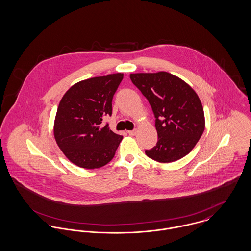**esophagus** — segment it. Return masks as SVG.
Returning a JSON list of instances; mask_svg holds the SVG:
<instances>
[{"label": "esophagus", "mask_w": 251, "mask_h": 251, "mask_svg": "<svg viewBox=\"0 0 251 251\" xmlns=\"http://www.w3.org/2000/svg\"><path fill=\"white\" fill-rule=\"evenodd\" d=\"M128 133H129L130 135H132V136H133V135H135V134L137 133V130L135 129V130H132V131H128Z\"/></svg>", "instance_id": "obj_1"}]
</instances>
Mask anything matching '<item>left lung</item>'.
<instances>
[{"instance_id":"left-lung-1","label":"left lung","mask_w":251,"mask_h":251,"mask_svg":"<svg viewBox=\"0 0 251 251\" xmlns=\"http://www.w3.org/2000/svg\"><path fill=\"white\" fill-rule=\"evenodd\" d=\"M149 100L155 116L158 142L146 154L159 163H172L187 155L205 129L202 103L196 91L167 72L130 74Z\"/></svg>"}]
</instances>
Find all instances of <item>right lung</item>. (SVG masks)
I'll use <instances>...</instances> for the list:
<instances>
[{
    "mask_svg": "<svg viewBox=\"0 0 251 251\" xmlns=\"http://www.w3.org/2000/svg\"><path fill=\"white\" fill-rule=\"evenodd\" d=\"M123 79L113 73L80 81L64 94L53 123V135L65 156L77 167L95 169L114 158L122 136L101 127L112 114V100Z\"/></svg>",
    "mask_w": 251,
    "mask_h": 251,
    "instance_id": "add662e5",
    "label": "right lung"
}]
</instances>
